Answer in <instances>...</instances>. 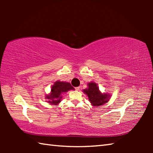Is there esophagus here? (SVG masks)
Masks as SVG:
<instances>
[{
    "mask_svg": "<svg viewBox=\"0 0 153 153\" xmlns=\"http://www.w3.org/2000/svg\"><path fill=\"white\" fill-rule=\"evenodd\" d=\"M75 89H76V90H77V91H78V90H80V87L79 86L76 87V88H75Z\"/></svg>",
    "mask_w": 153,
    "mask_h": 153,
    "instance_id": "esophagus-1",
    "label": "esophagus"
}]
</instances>
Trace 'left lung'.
<instances>
[{
	"mask_svg": "<svg viewBox=\"0 0 153 153\" xmlns=\"http://www.w3.org/2000/svg\"><path fill=\"white\" fill-rule=\"evenodd\" d=\"M83 92L88 96L90 103L94 107L105 104L111 97V95L108 93H101L97 84L94 82L88 83V88L83 90Z\"/></svg>",
	"mask_w": 153,
	"mask_h": 153,
	"instance_id": "8db88e82",
	"label": "left lung"
}]
</instances>
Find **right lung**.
<instances>
[{"label": "right lung", "mask_w": 153, "mask_h": 153, "mask_svg": "<svg viewBox=\"0 0 153 153\" xmlns=\"http://www.w3.org/2000/svg\"><path fill=\"white\" fill-rule=\"evenodd\" d=\"M70 83L66 82L56 81L51 87V91L49 94L46 96L45 98L48 102L51 105H58L61 102L62 94L70 90H74Z\"/></svg>", "instance_id": "right-lung-1"}]
</instances>
